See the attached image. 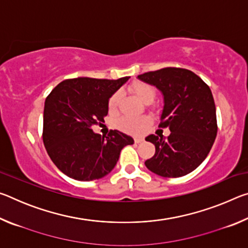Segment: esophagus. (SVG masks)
Returning a JSON list of instances; mask_svg holds the SVG:
<instances>
[{
  "label": "esophagus",
  "mask_w": 248,
  "mask_h": 248,
  "mask_svg": "<svg viewBox=\"0 0 248 248\" xmlns=\"http://www.w3.org/2000/svg\"><path fill=\"white\" fill-rule=\"evenodd\" d=\"M142 141H143L142 138H134V142H136V143H141Z\"/></svg>",
  "instance_id": "obj_1"
}]
</instances>
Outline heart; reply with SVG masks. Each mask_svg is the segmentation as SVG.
<instances>
[{
	"label": "heart",
	"mask_w": 248,
	"mask_h": 248,
	"mask_svg": "<svg viewBox=\"0 0 248 248\" xmlns=\"http://www.w3.org/2000/svg\"><path fill=\"white\" fill-rule=\"evenodd\" d=\"M132 93L136 95V97L140 100V102L144 104H150L153 102L156 95V90L153 85H151L149 83L137 81L132 83L131 87H130ZM121 95L119 92H117L114 95L109 98L108 102V109L110 112H115L118 108V105L120 102ZM117 127L120 130L131 133V134H141L144 131L149 124V120L146 118H141V117H129L124 116L121 117L117 120Z\"/></svg>",
	"instance_id": "1"
}]
</instances>
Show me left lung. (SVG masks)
Listing matches in <instances>:
<instances>
[{"label":"left lung","mask_w":248,"mask_h":248,"mask_svg":"<svg viewBox=\"0 0 248 248\" xmlns=\"http://www.w3.org/2000/svg\"><path fill=\"white\" fill-rule=\"evenodd\" d=\"M164 96L158 127L170 136L150 134L155 154L145 166L162 177H182L195 170L215 143L217 124L215 99L210 87L198 75L182 68H164L138 75Z\"/></svg>","instance_id":"left-lung-1"}]
</instances>
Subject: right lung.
Instances as JSON below:
<instances>
[{
  "instance_id": "add662e5",
  "label": "right lung",
  "mask_w": 248,
  "mask_h": 248,
  "mask_svg": "<svg viewBox=\"0 0 248 248\" xmlns=\"http://www.w3.org/2000/svg\"><path fill=\"white\" fill-rule=\"evenodd\" d=\"M129 78L65 79L46 98L45 148L54 165L70 178L81 182L103 178L114 170L123 148L133 144L131 137L118 130L102 137L92 129L104 123L109 98Z\"/></svg>"
}]
</instances>
